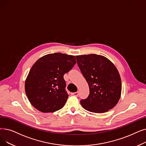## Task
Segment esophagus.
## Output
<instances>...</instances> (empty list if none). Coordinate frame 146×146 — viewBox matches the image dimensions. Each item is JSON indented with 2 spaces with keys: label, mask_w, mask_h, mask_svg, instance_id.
<instances>
[{
  "label": "esophagus",
  "mask_w": 146,
  "mask_h": 146,
  "mask_svg": "<svg viewBox=\"0 0 146 146\" xmlns=\"http://www.w3.org/2000/svg\"><path fill=\"white\" fill-rule=\"evenodd\" d=\"M71 95H72V96H75V97H78V95H79V92H75L71 93Z\"/></svg>",
  "instance_id": "1"
}]
</instances>
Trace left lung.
<instances>
[{
	"label": "left lung",
	"instance_id": "8db88e82",
	"mask_svg": "<svg viewBox=\"0 0 146 146\" xmlns=\"http://www.w3.org/2000/svg\"><path fill=\"white\" fill-rule=\"evenodd\" d=\"M76 58L90 88L88 97L80 100L82 106L96 113L113 108L118 103L122 91L121 79L115 66L100 55H78Z\"/></svg>",
	"mask_w": 146,
	"mask_h": 146
}]
</instances>
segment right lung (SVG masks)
I'll use <instances>...</instances> for the list:
<instances>
[{"mask_svg":"<svg viewBox=\"0 0 146 146\" xmlns=\"http://www.w3.org/2000/svg\"><path fill=\"white\" fill-rule=\"evenodd\" d=\"M76 63L75 56L60 52L38 60L25 82V91L32 106L43 113L62 109L68 97L64 74Z\"/></svg>","mask_w":146,"mask_h":146,"instance_id":"right-lung-1","label":"right lung"}]
</instances>
